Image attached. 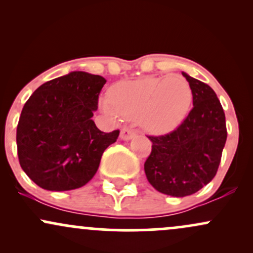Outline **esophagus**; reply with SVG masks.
<instances>
[{"instance_id": "34e87169", "label": "esophagus", "mask_w": 253, "mask_h": 253, "mask_svg": "<svg viewBox=\"0 0 253 253\" xmlns=\"http://www.w3.org/2000/svg\"><path fill=\"white\" fill-rule=\"evenodd\" d=\"M135 135V130L134 129H130V128H123L121 129L120 133V138L123 140H129V139L134 138Z\"/></svg>"}]
</instances>
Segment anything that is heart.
<instances>
[{"label": "heart", "mask_w": 253, "mask_h": 253, "mask_svg": "<svg viewBox=\"0 0 253 253\" xmlns=\"http://www.w3.org/2000/svg\"><path fill=\"white\" fill-rule=\"evenodd\" d=\"M191 101L189 82L179 75H171L119 83L110 90V100L104 98L101 107L112 117L139 119L145 129L162 134L181 124Z\"/></svg>", "instance_id": "b5f03b06"}]
</instances>
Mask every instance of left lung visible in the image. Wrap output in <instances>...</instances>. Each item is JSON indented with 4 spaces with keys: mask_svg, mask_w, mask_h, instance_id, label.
Returning <instances> with one entry per match:
<instances>
[{
    "mask_svg": "<svg viewBox=\"0 0 253 253\" xmlns=\"http://www.w3.org/2000/svg\"><path fill=\"white\" fill-rule=\"evenodd\" d=\"M182 75L193 91V109L172 132L149 135L152 150L144 164L151 185L176 197L195 194L214 178L227 139L225 113L214 90Z\"/></svg>",
    "mask_w": 253,
    "mask_h": 253,
    "instance_id": "8db88e82",
    "label": "left lung"
}]
</instances>
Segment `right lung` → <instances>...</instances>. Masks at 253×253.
I'll return each instance as SVG.
<instances>
[{
    "mask_svg": "<svg viewBox=\"0 0 253 253\" xmlns=\"http://www.w3.org/2000/svg\"><path fill=\"white\" fill-rule=\"evenodd\" d=\"M102 76L74 71L40 85L22 108L16 128L17 156L40 188L65 191L94 177L104 150L120 130L104 133L91 120Z\"/></svg>",
    "mask_w": 253,
    "mask_h": 253,
    "instance_id": "right-lung-1",
    "label": "right lung"
}]
</instances>
